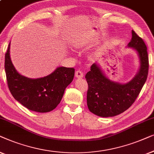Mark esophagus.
Returning <instances> with one entry per match:
<instances>
[{"label":"esophagus","mask_w":154,"mask_h":154,"mask_svg":"<svg viewBox=\"0 0 154 154\" xmlns=\"http://www.w3.org/2000/svg\"><path fill=\"white\" fill-rule=\"evenodd\" d=\"M75 77L78 78V79H81V78L84 77L83 72H82V71H80V70L76 71V72H75Z\"/></svg>","instance_id":"obj_1"}]
</instances>
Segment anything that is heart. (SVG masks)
<instances>
[{
    "label": "heart",
    "instance_id": "obj_1",
    "mask_svg": "<svg viewBox=\"0 0 154 154\" xmlns=\"http://www.w3.org/2000/svg\"><path fill=\"white\" fill-rule=\"evenodd\" d=\"M74 46L75 48L79 49V48H81L82 46H83V44H82V42H80V41H76V42H75V43H74Z\"/></svg>",
    "mask_w": 154,
    "mask_h": 154
}]
</instances>
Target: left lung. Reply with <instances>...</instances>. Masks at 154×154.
<instances>
[{
    "instance_id": "1",
    "label": "left lung",
    "mask_w": 154,
    "mask_h": 154,
    "mask_svg": "<svg viewBox=\"0 0 154 154\" xmlns=\"http://www.w3.org/2000/svg\"><path fill=\"white\" fill-rule=\"evenodd\" d=\"M127 47L136 51L140 61L137 74L129 82L119 83L112 81L97 63H94L91 71L86 73L87 105L89 111L97 116L110 117L123 113L133 105L145 84L149 70L147 48L133 30Z\"/></svg>"
}]
</instances>
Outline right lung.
<instances>
[{"mask_svg": "<svg viewBox=\"0 0 154 154\" xmlns=\"http://www.w3.org/2000/svg\"><path fill=\"white\" fill-rule=\"evenodd\" d=\"M10 42L5 56L8 87L14 98L31 111L48 112L57 107L67 86L72 82L75 69L58 67L47 76L32 79L17 72L10 54Z\"/></svg>", "mask_w": 154, "mask_h": 154, "instance_id": "right-lung-1", "label": "right lung"}]
</instances>
